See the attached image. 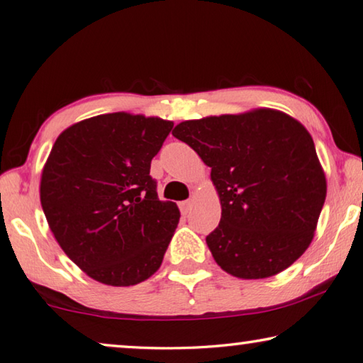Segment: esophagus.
Segmentation results:
<instances>
[{"label": "esophagus", "mask_w": 363, "mask_h": 363, "mask_svg": "<svg viewBox=\"0 0 363 363\" xmlns=\"http://www.w3.org/2000/svg\"><path fill=\"white\" fill-rule=\"evenodd\" d=\"M190 206H192V201L190 200H184L179 203V208H181V213L182 214H187L190 211Z\"/></svg>", "instance_id": "obj_1"}]
</instances>
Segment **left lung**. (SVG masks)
<instances>
[{"label": "left lung", "instance_id": "left-lung-1", "mask_svg": "<svg viewBox=\"0 0 363 363\" xmlns=\"http://www.w3.org/2000/svg\"><path fill=\"white\" fill-rule=\"evenodd\" d=\"M173 136L211 168L220 223L206 245L237 279H267L309 248L327 179L309 131L274 108L182 121Z\"/></svg>", "mask_w": 363, "mask_h": 363}]
</instances>
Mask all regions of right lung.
<instances>
[{
	"label": "right lung",
	"instance_id": "add662e5",
	"mask_svg": "<svg viewBox=\"0 0 363 363\" xmlns=\"http://www.w3.org/2000/svg\"><path fill=\"white\" fill-rule=\"evenodd\" d=\"M173 121L126 112L97 115L59 134L45 163L40 200L60 248L104 285L152 277L181 213L162 201L150 162Z\"/></svg>",
	"mask_w": 363,
	"mask_h": 363
}]
</instances>
